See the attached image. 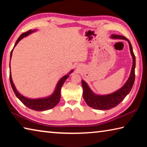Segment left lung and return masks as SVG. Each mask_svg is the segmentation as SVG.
Listing matches in <instances>:
<instances>
[{"instance_id":"left-lung-1","label":"left lung","mask_w":147,"mask_h":147,"mask_svg":"<svg viewBox=\"0 0 147 147\" xmlns=\"http://www.w3.org/2000/svg\"><path fill=\"white\" fill-rule=\"evenodd\" d=\"M110 38L113 39H124L128 41L130 47V51L132 56L133 63L131 67L130 76L126 83L118 90L112 93L108 94H95L89 88L88 84L85 81L82 80V86L83 88V97L88 105L96 109L100 110H108L118 105L124 100L126 95L130 93L132 88L134 81H135V68H136V57L134 55L132 47L130 41L125 37L112 34Z\"/></svg>"}]
</instances>
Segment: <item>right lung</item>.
I'll return each mask as SVG.
<instances>
[{
	"instance_id": "add662e5",
	"label": "right lung",
	"mask_w": 147,
	"mask_h": 147,
	"mask_svg": "<svg viewBox=\"0 0 147 147\" xmlns=\"http://www.w3.org/2000/svg\"><path fill=\"white\" fill-rule=\"evenodd\" d=\"M36 31L37 30H30L25 32V33L22 34L21 36H19V38L17 39V40L16 42V44H15L14 45V47L18 44L19 42L21 41L22 39H23L24 38H25V37L29 36L30 34H31L32 33H34V32H36ZM13 49H12L10 54V60L11 58L12 53H13ZM9 68H10V63H9ZM73 69L69 72L67 74H66V75H65L62 77V78L58 81V82L57 83L55 89H54L53 93H52L51 95L47 96V97H43V98H30L26 97V96H23V94L20 93L17 90L16 86H15L13 84V82L12 80L11 71L9 72V80H10L11 88L13 89L14 93L16 94L17 97L22 102V103H23L24 105L28 107V108L33 109V110L42 111H46V110H48V109H51L52 108H53L54 107H55L57 104L59 103V100H60V96H61L60 92H61V87L63 86V84H64L67 78H69L70 74L73 73Z\"/></svg>"
}]
</instances>
